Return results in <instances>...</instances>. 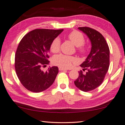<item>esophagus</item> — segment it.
Listing matches in <instances>:
<instances>
[{
    "mask_svg": "<svg viewBox=\"0 0 125 125\" xmlns=\"http://www.w3.org/2000/svg\"><path fill=\"white\" fill-rule=\"evenodd\" d=\"M59 71H67V70H67V69H66V68H64L61 67H59Z\"/></svg>",
    "mask_w": 125,
    "mask_h": 125,
    "instance_id": "esophagus-1",
    "label": "esophagus"
}]
</instances>
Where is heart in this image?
Wrapping results in <instances>:
<instances>
[{
	"instance_id": "1",
	"label": "heart",
	"mask_w": 125,
	"mask_h": 125,
	"mask_svg": "<svg viewBox=\"0 0 125 125\" xmlns=\"http://www.w3.org/2000/svg\"><path fill=\"white\" fill-rule=\"evenodd\" d=\"M68 37L76 46L79 47V50L82 53H85L87 49L83 46L85 38L83 34L80 31H73L68 34ZM61 46V41L59 38L57 37L52 40L50 44V50L53 53H56L59 51ZM76 59L75 57L64 54L55 55L52 59L54 64L61 67L68 68L72 66L73 63L75 62Z\"/></svg>"
}]
</instances>
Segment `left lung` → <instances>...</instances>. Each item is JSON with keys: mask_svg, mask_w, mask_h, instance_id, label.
<instances>
[{"mask_svg": "<svg viewBox=\"0 0 125 125\" xmlns=\"http://www.w3.org/2000/svg\"><path fill=\"white\" fill-rule=\"evenodd\" d=\"M87 35L91 43V49L84 62L80 65L85 73L79 72L74 82L76 87L84 92L94 90L103 83L109 67L110 51L103 35L89 27H79Z\"/></svg>", "mask_w": 125, "mask_h": 125, "instance_id": "left-lung-1", "label": "left lung"}]
</instances>
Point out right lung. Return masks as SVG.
<instances>
[{
  "label": "right lung",
  "instance_id": "add662e5",
  "mask_svg": "<svg viewBox=\"0 0 125 125\" xmlns=\"http://www.w3.org/2000/svg\"><path fill=\"white\" fill-rule=\"evenodd\" d=\"M63 29H37L25 34L21 40L15 54V67L19 80L25 88L38 93L47 89L58 73L57 66L46 72L42 66L49 64L50 44Z\"/></svg>",
  "mask_w": 125,
  "mask_h": 125
}]
</instances>
